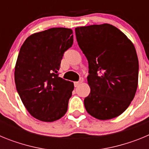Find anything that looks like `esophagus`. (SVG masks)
<instances>
[{
	"instance_id": "esophagus-1",
	"label": "esophagus",
	"mask_w": 149,
	"mask_h": 149,
	"mask_svg": "<svg viewBox=\"0 0 149 149\" xmlns=\"http://www.w3.org/2000/svg\"><path fill=\"white\" fill-rule=\"evenodd\" d=\"M83 81H84V78H83V77H81V78H80V81H77V82L74 83V86H75V87H76V86H79L80 84H82Z\"/></svg>"
}]
</instances>
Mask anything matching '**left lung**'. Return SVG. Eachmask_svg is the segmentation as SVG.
I'll use <instances>...</instances> for the list:
<instances>
[{"mask_svg":"<svg viewBox=\"0 0 149 149\" xmlns=\"http://www.w3.org/2000/svg\"><path fill=\"white\" fill-rule=\"evenodd\" d=\"M75 34L89 63L90 93L84 98L86 110L99 120L119 116L137 89L139 61L134 44L109 24L76 27Z\"/></svg>","mask_w":149,"mask_h":149,"instance_id":"8db88e82","label":"left lung"}]
</instances>
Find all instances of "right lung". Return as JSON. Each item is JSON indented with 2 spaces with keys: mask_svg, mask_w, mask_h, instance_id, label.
Instances as JSON below:
<instances>
[{
  "mask_svg": "<svg viewBox=\"0 0 149 149\" xmlns=\"http://www.w3.org/2000/svg\"><path fill=\"white\" fill-rule=\"evenodd\" d=\"M72 30L55 27L30 35L21 47L15 83L22 103L38 120L54 122L65 115L74 84L58 77L63 54L73 44Z\"/></svg>",
  "mask_w": 149,
  "mask_h": 149,
  "instance_id": "add662e5",
  "label": "right lung"
}]
</instances>
